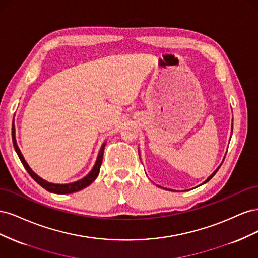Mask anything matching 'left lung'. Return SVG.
<instances>
[{
  "instance_id": "left-lung-1",
  "label": "left lung",
  "mask_w": 258,
  "mask_h": 258,
  "mask_svg": "<svg viewBox=\"0 0 258 258\" xmlns=\"http://www.w3.org/2000/svg\"><path fill=\"white\" fill-rule=\"evenodd\" d=\"M221 166H222V165H221ZM221 166H220V167H221ZM220 167H218V168H217V169H216V170H215V171H214V172H213V173H212V174H211V175H210V176H209V177H208V178H207V179H206V181H205V182H204V183H202V184H206V183H207V182H209V181H210V179H211V178H212V177H213V176H214V175H215V173H216V172H217V170H218V169H220Z\"/></svg>"
}]
</instances>
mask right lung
Instances as JSON below:
<instances>
[{
    "label": "right lung",
    "instance_id": "1",
    "mask_svg": "<svg viewBox=\"0 0 258 258\" xmlns=\"http://www.w3.org/2000/svg\"><path fill=\"white\" fill-rule=\"evenodd\" d=\"M12 137H13V144H14V147H15V151H16L20 161L22 162L23 167L26 168V170L28 171V173L31 175V177H32L37 184H40L43 187V188H45L46 190H48L49 192L63 195V194H72V192L80 191L83 188H85V187L89 186L93 181H95V179L98 176V174H99V172H100V167H101V163H102L105 143H103L102 146H101V148H100V152H99V155H98V157H97V161L95 163V166H93L92 170L85 177L80 179V181H76V182H73V183H69V184H53V183H49L47 181H45V179H43L42 177H40L37 174H35L33 171L31 170V168L29 167V165L27 163V161L25 160V158H23V156H22V154H21V152L19 150V147L17 145L16 138H15V126H14V122H13V129H12Z\"/></svg>",
    "mask_w": 258,
    "mask_h": 258
}]
</instances>
